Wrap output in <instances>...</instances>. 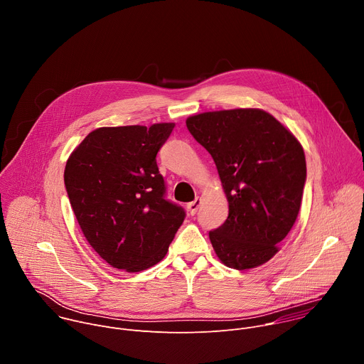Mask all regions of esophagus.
<instances>
[{"instance_id":"1","label":"esophagus","mask_w":364,"mask_h":364,"mask_svg":"<svg viewBox=\"0 0 364 364\" xmlns=\"http://www.w3.org/2000/svg\"><path fill=\"white\" fill-rule=\"evenodd\" d=\"M200 204H201V198H200V197H196L194 201H191V203L187 204V209H188L190 215H196V213H197Z\"/></svg>"}]
</instances>
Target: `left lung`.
I'll return each mask as SVG.
<instances>
[{"instance_id": "8db88e82", "label": "left lung", "mask_w": 364, "mask_h": 364, "mask_svg": "<svg viewBox=\"0 0 364 364\" xmlns=\"http://www.w3.org/2000/svg\"><path fill=\"white\" fill-rule=\"evenodd\" d=\"M186 125L212 155L229 201L226 222L209 232L218 257L237 271L264 265L299 213L306 178L299 141L262 109L204 112Z\"/></svg>"}]
</instances>
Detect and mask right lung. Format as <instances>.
I'll return each instance as SVG.
<instances>
[{
    "instance_id": "right-lung-1",
    "label": "right lung",
    "mask_w": 364,
    "mask_h": 364,
    "mask_svg": "<svg viewBox=\"0 0 364 364\" xmlns=\"http://www.w3.org/2000/svg\"><path fill=\"white\" fill-rule=\"evenodd\" d=\"M174 124L103 127L70 154L65 186L95 252L117 269L139 272L166 256L186 212L166 198L157 154Z\"/></svg>"
}]
</instances>
